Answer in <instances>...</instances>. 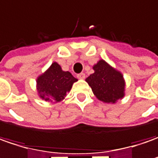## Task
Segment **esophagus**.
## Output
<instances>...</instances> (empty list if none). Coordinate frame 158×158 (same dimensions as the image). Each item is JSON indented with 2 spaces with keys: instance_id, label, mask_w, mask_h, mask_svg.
Instances as JSON below:
<instances>
[{
  "instance_id": "1",
  "label": "esophagus",
  "mask_w": 158,
  "mask_h": 158,
  "mask_svg": "<svg viewBox=\"0 0 158 158\" xmlns=\"http://www.w3.org/2000/svg\"><path fill=\"white\" fill-rule=\"evenodd\" d=\"M77 77H78V79H84L85 78V74L82 73L78 74V75H77Z\"/></svg>"
}]
</instances>
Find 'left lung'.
I'll use <instances>...</instances> for the list:
<instances>
[{
  "instance_id": "1",
  "label": "left lung",
  "mask_w": 158,
  "mask_h": 158,
  "mask_svg": "<svg viewBox=\"0 0 158 158\" xmlns=\"http://www.w3.org/2000/svg\"><path fill=\"white\" fill-rule=\"evenodd\" d=\"M94 73L85 79L94 94L99 101L114 104L125 96L126 82L123 73L104 59L93 66Z\"/></svg>"
}]
</instances>
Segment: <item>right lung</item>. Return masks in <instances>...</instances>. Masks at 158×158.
Returning a JSON list of instances; mask_svg holds the SVG:
<instances>
[{
    "label": "right lung",
    "instance_id": "obj_1",
    "mask_svg": "<svg viewBox=\"0 0 158 158\" xmlns=\"http://www.w3.org/2000/svg\"><path fill=\"white\" fill-rule=\"evenodd\" d=\"M78 79L70 72L63 71L60 64L53 62L44 73L36 78V90L39 98L57 103L62 101Z\"/></svg>",
    "mask_w": 158,
    "mask_h": 158
}]
</instances>
